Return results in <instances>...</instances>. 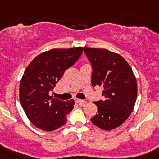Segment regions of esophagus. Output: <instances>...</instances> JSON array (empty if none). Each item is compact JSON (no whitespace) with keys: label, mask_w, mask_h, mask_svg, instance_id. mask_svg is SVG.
Wrapping results in <instances>:
<instances>
[{"label":"esophagus","mask_w":159,"mask_h":159,"mask_svg":"<svg viewBox=\"0 0 159 159\" xmlns=\"http://www.w3.org/2000/svg\"><path fill=\"white\" fill-rule=\"evenodd\" d=\"M75 102H77V103H79V104L80 105V106H84V105L86 103L85 101L81 100V99H78V98H75Z\"/></svg>","instance_id":"obj_1"}]
</instances>
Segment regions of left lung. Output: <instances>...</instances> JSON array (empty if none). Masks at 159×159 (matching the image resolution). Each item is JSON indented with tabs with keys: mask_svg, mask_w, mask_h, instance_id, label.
Returning a JSON list of instances; mask_svg holds the SVG:
<instances>
[{
	"mask_svg": "<svg viewBox=\"0 0 159 159\" xmlns=\"http://www.w3.org/2000/svg\"><path fill=\"white\" fill-rule=\"evenodd\" d=\"M92 66L93 87L102 86L104 100L94 102L98 114L92 123L106 131L115 129L127 120L137 97V83L124 57L105 48H84Z\"/></svg>",
	"mask_w": 159,
	"mask_h": 159,
	"instance_id": "8db88e82",
	"label": "left lung"
}]
</instances>
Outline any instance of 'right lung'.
<instances>
[{
    "label": "right lung",
    "mask_w": 159,
    "mask_h": 159,
    "mask_svg": "<svg viewBox=\"0 0 159 159\" xmlns=\"http://www.w3.org/2000/svg\"><path fill=\"white\" fill-rule=\"evenodd\" d=\"M82 53L83 47L54 48L36 56L26 68L19 85V99L25 114L36 128L50 132L66 123L74 100L62 102L48 93Z\"/></svg>",
    "instance_id": "right-lung-1"
}]
</instances>
